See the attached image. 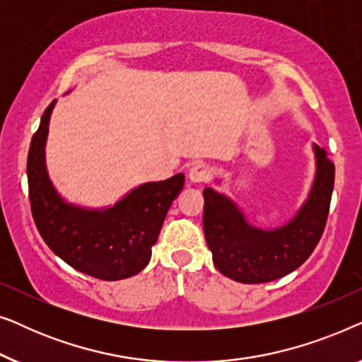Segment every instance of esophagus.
Wrapping results in <instances>:
<instances>
[{"mask_svg":"<svg viewBox=\"0 0 362 362\" xmlns=\"http://www.w3.org/2000/svg\"><path fill=\"white\" fill-rule=\"evenodd\" d=\"M187 176H189V180L192 182H206L211 176V170H209V166L204 165V163H197V165L191 168L189 175Z\"/></svg>","mask_w":362,"mask_h":362,"instance_id":"34e87169","label":"esophagus"}]
</instances>
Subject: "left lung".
<instances>
[{"mask_svg": "<svg viewBox=\"0 0 362 362\" xmlns=\"http://www.w3.org/2000/svg\"><path fill=\"white\" fill-rule=\"evenodd\" d=\"M316 173L308 197L286 224L250 226L232 199L204 189V235L222 275L240 284H267L298 269L318 245L328 219L334 165L325 148L313 145Z\"/></svg>", "mask_w": 362, "mask_h": 362, "instance_id": "obj_1", "label": "left lung"}]
</instances>
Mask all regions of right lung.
I'll return each instance as SVG.
<instances>
[{"label":"right lung","instance_id":"right-lung-1","mask_svg":"<svg viewBox=\"0 0 362 362\" xmlns=\"http://www.w3.org/2000/svg\"><path fill=\"white\" fill-rule=\"evenodd\" d=\"M54 105L56 100L44 110L28 155L29 201L39 234L54 254L86 275L113 281L140 274L151 259L168 209L185 186V175L145 182L102 209L67 202L46 168Z\"/></svg>","mask_w":362,"mask_h":362}]
</instances>
